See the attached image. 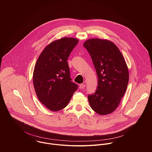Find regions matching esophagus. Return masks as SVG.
<instances>
[{
	"mask_svg": "<svg viewBox=\"0 0 152 152\" xmlns=\"http://www.w3.org/2000/svg\"><path fill=\"white\" fill-rule=\"evenodd\" d=\"M86 87V85L85 84H80V86H79V88L80 89H84V88Z\"/></svg>",
	"mask_w": 152,
	"mask_h": 152,
	"instance_id": "34e87169",
	"label": "esophagus"
}]
</instances>
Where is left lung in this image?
<instances>
[{
  "label": "left lung",
  "mask_w": 152,
  "mask_h": 152,
  "mask_svg": "<svg viewBox=\"0 0 152 152\" xmlns=\"http://www.w3.org/2000/svg\"><path fill=\"white\" fill-rule=\"evenodd\" d=\"M83 45L91 56L98 79L95 92L88 96L89 105L101 115L110 113L118 107L128 87L126 61L118 47L109 40L91 39Z\"/></svg>",
  "instance_id": "8db88e82"
}]
</instances>
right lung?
Here are the masks:
<instances>
[{"label": "right lung", "mask_w": 152, "mask_h": 152, "mask_svg": "<svg viewBox=\"0 0 152 152\" xmlns=\"http://www.w3.org/2000/svg\"><path fill=\"white\" fill-rule=\"evenodd\" d=\"M78 40L64 37L48 44L39 57L33 84L39 101L52 111L64 108L78 86L71 81L67 60Z\"/></svg>", "instance_id": "1"}]
</instances>
